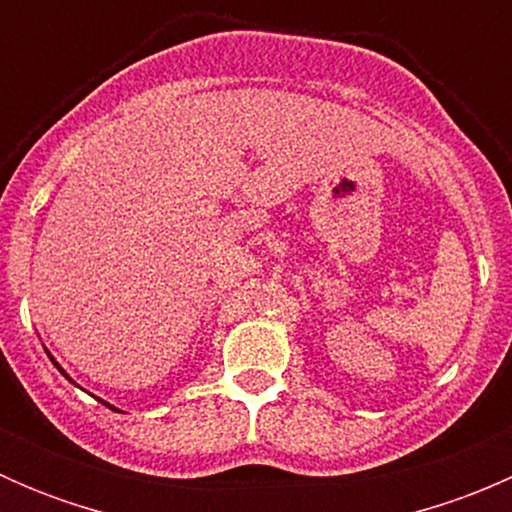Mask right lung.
Masks as SVG:
<instances>
[{
    "mask_svg": "<svg viewBox=\"0 0 512 512\" xmlns=\"http://www.w3.org/2000/svg\"><path fill=\"white\" fill-rule=\"evenodd\" d=\"M103 404H106V401H103ZM108 406V404H106ZM108 409H113V406H108Z\"/></svg>",
    "mask_w": 512,
    "mask_h": 512,
    "instance_id": "right-lung-1",
    "label": "right lung"
}]
</instances>
